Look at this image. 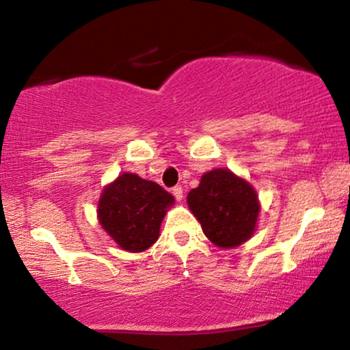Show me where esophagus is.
Listing matches in <instances>:
<instances>
[{
    "label": "esophagus",
    "mask_w": 350,
    "mask_h": 350,
    "mask_svg": "<svg viewBox=\"0 0 350 350\" xmlns=\"http://www.w3.org/2000/svg\"><path fill=\"white\" fill-rule=\"evenodd\" d=\"M172 193H174L175 199L178 200V202H180L181 199H183V188H181V186H175V188L172 189Z\"/></svg>",
    "instance_id": "esophagus-1"
}]
</instances>
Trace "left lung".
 Segmentation results:
<instances>
[{
  "label": "left lung",
  "mask_w": 350,
  "mask_h": 350,
  "mask_svg": "<svg viewBox=\"0 0 350 350\" xmlns=\"http://www.w3.org/2000/svg\"><path fill=\"white\" fill-rule=\"evenodd\" d=\"M186 202L208 241L219 248L242 245L256 231L261 210L256 191L229 169L205 172Z\"/></svg>",
  "instance_id": "obj_1"
}]
</instances>
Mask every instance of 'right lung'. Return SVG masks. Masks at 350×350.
<instances>
[{"instance_id":"1","label":"right lung","mask_w":350,"mask_h":350,"mask_svg":"<svg viewBox=\"0 0 350 350\" xmlns=\"http://www.w3.org/2000/svg\"><path fill=\"white\" fill-rule=\"evenodd\" d=\"M174 204V196L154 181L124 172L103 188L97 218L119 248L140 253L159 239L162 219Z\"/></svg>"}]
</instances>
